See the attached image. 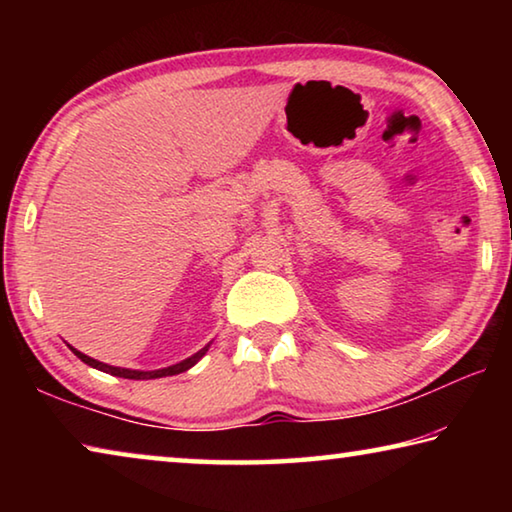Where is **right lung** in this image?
<instances>
[{"mask_svg":"<svg viewBox=\"0 0 512 512\" xmlns=\"http://www.w3.org/2000/svg\"><path fill=\"white\" fill-rule=\"evenodd\" d=\"M207 348H210V345H205V348H203L201 352H196L194 357H189V359H185V361L176 363V366H169V368H162V370H149V372H142V370H128V368H115V366H108V363H101V361H97V359H90V357H85L83 352L74 350V348H72V352H74L76 357H79L83 363H88V366L97 368V370L108 372V375L124 377V379H158V377L180 375V372H185V370H189V368H192V366H196V363L201 361L203 354L207 352Z\"/></svg>","mask_w":512,"mask_h":512,"instance_id":"1","label":"right lung"}]
</instances>
